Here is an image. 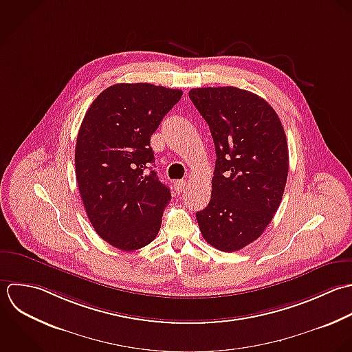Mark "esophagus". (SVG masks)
Returning a JSON list of instances; mask_svg holds the SVG:
<instances>
[{"instance_id": "34e87169", "label": "esophagus", "mask_w": 352, "mask_h": 352, "mask_svg": "<svg viewBox=\"0 0 352 352\" xmlns=\"http://www.w3.org/2000/svg\"><path fill=\"white\" fill-rule=\"evenodd\" d=\"M185 186H186V182H185L184 179H178V181L174 182V189H175L178 193H182L184 189H185Z\"/></svg>"}]
</instances>
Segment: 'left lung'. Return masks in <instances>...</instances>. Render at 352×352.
<instances>
[{
	"mask_svg": "<svg viewBox=\"0 0 352 352\" xmlns=\"http://www.w3.org/2000/svg\"><path fill=\"white\" fill-rule=\"evenodd\" d=\"M189 97L217 152L211 200L196 219L208 244L234 252L259 239L280 207L289 168L285 131L273 107L248 90L197 87Z\"/></svg>",
	"mask_w": 352,
	"mask_h": 352,
	"instance_id": "1",
	"label": "left lung"
}]
</instances>
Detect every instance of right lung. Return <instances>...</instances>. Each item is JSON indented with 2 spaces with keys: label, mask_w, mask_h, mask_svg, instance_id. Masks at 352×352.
<instances>
[{
  "label": "right lung",
  "mask_w": 352,
  "mask_h": 352,
  "mask_svg": "<svg viewBox=\"0 0 352 352\" xmlns=\"http://www.w3.org/2000/svg\"><path fill=\"white\" fill-rule=\"evenodd\" d=\"M182 90L151 83H116L85 113L75 146V174L97 234L122 251L155 240L170 189L155 170L151 135L181 100Z\"/></svg>",
  "instance_id": "obj_1"
}]
</instances>
